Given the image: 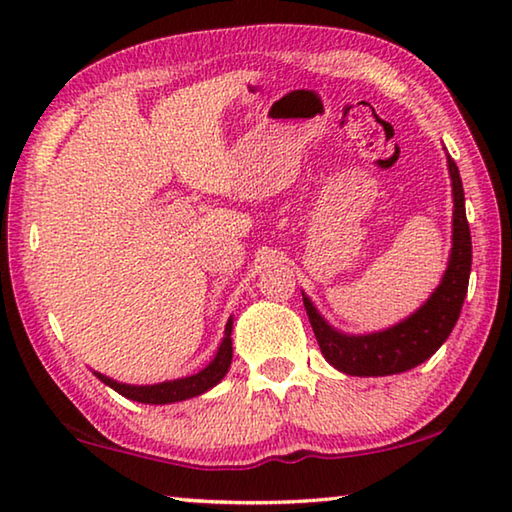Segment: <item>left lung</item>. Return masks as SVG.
<instances>
[{"label": "left lung", "mask_w": 512, "mask_h": 512, "mask_svg": "<svg viewBox=\"0 0 512 512\" xmlns=\"http://www.w3.org/2000/svg\"><path fill=\"white\" fill-rule=\"evenodd\" d=\"M447 167L454 194L452 255H449L443 282L438 284V289L431 293V298L415 314L404 318L402 323L384 329V332L354 336L336 332L318 314L311 300L302 296L320 352L336 370L345 372V375L386 377L420 366L447 341L458 316H461L472 268V237L465 216L461 173H458L456 162L449 155Z\"/></svg>", "instance_id": "obj_1"}]
</instances>
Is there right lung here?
<instances>
[{
	"mask_svg": "<svg viewBox=\"0 0 512 512\" xmlns=\"http://www.w3.org/2000/svg\"><path fill=\"white\" fill-rule=\"evenodd\" d=\"M232 318L228 320L223 332V341L216 350V357L210 361V366H205L201 372H196L192 377H183V379H173V381H162V384H153V386H131V384H121V381L110 379L101 372H94L103 384L110 386L112 391H117L119 395L128 397L133 402H142V404H171V402H183L189 400V397L203 395L205 391H210L212 386L219 384V381L225 377L230 363H232Z\"/></svg>",
	"mask_w": 512,
	"mask_h": 512,
	"instance_id": "obj_1",
	"label": "right lung"
}]
</instances>
